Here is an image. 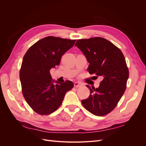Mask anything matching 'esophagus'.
I'll use <instances>...</instances> for the list:
<instances>
[{
  "label": "esophagus",
  "instance_id": "esophagus-1",
  "mask_svg": "<svg viewBox=\"0 0 146 146\" xmlns=\"http://www.w3.org/2000/svg\"><path fill=\"white\" fill-rule=\"evenodd\" d=\"M74 86H75V87H76V88L80 87V86L82 85H81V83H78V82H75V83H74Z\"/></svg>",
  "mask_w": 146,
  "mask_h": 146
}]
</instances>
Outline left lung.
<instances>
[{"mask_svg": "<svg viewBox=\"0 0 146 146\" xmlns=\"http://www.w3.org/2000/svg\"><path fill=\"white\" fill-rule=\"evenodd\" d=\"M75 46L90 63L89 73L104 78L98 88L86 85L90 95L82 104L94 115L105 116L116 107L126 90L129 72L125 57L117 47L104 38L78 39Z\"/></svg>", "mask_w": 146, "mask_h": 146, "instance_id": "8db88e82", "label": "left lung"}]
</instances>
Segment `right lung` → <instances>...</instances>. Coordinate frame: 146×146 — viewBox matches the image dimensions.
<instances>
[{"mask_svg": "<svg viewBox=\"0 0 146 146\" xmlns=\"http://www.w3.org/2000/svg\"><path fill=\"white\" fill-rule=\"evenodd\" d=\"M76 39L47 36L31 46L19 72L22 92L34 111L40 115L54 112L62 104L66 92L74 87L69 80H52L50 70L58 66L61 56L74 46Z\"/></svg>", "mask_w": 146, "mask_h": 146, "instance_id": "right-lung-1", "label": "right lung"}]
</instances>
